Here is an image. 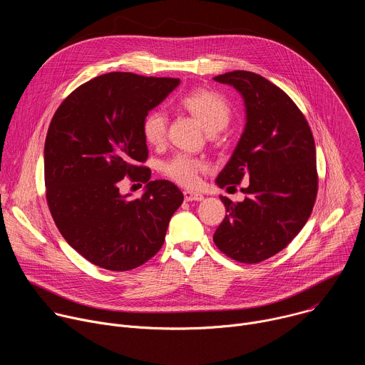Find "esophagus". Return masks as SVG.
<instances>
[{
    "mask_svg": "<svg viewBox=\"0 0 365 365\" xmlns=\"http://www.w3.org/2000/svg\"><path fill=\"white\" fill-rule=\"evenodd\" d=\"M185 200L186 202H195V200H203V195L196 193V192H190V190H185L183 192Z\"/></svg>",
    "mask_w": 365,
    "mask_h": 365,
    "instance_id": "esophagus-1",
    "label": "esophagus"
}]
</instances>
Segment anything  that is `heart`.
Listing matches in <instances>:
<instances>
[{"mask_svg": "<svg viewBox=\"0 0 365 365\" xmlns=\"http://www.w3.org/2000/svg\"><path fill=\"white\" fill-rule=\"evenodd\" d=\"M186 108L207 133H218L227 127L231 111L227 101L211 91H196L185 96L182 101ZM168 133V115L162 110L151 111L143 121L144 140L151 145H160ZM163 173L182 186H195L199 180V173L206 169V165L187 154H176L175 158L163 163Z\"/></svg>", "mask_w": 365, "mask_h": 365, "instance_id": "b5f03b06", "label": "heart"}]
</instances>
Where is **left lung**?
<instances>
[{"instance_id": "1", "label": "left lung", "mask_w": 365, "mask_h": 365, "mask_svg": "<svg viewBox=\"0 0 365 365\" xmlns=\"http://www.w3.org/2000/svg\"><path fill=\"white\" fill-rule=\"evenodd\" d=\"M214 81L232 86L245 108L244 131L215 183L228 189L250 179L242 202L221 196L228 214L214 241L240 263H259L282 251L310 217L318 192L315 141L296 103L266 78L234 71Z\"/></svg>"}]
</instances>
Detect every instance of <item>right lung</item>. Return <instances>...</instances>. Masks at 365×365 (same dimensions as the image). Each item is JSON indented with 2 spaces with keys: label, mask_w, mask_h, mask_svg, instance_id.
<instances>
[{
  "label": "right lung",
  "mask_w": 365,
  "mask_h": 365,
  "mask_svg": "<svg viewBox=\"0 0 365 365\" xmlns=\"http://www.w3.org/2000/svg\"><path fill=\"white\" fill-rule=\"evenodd\" d=\"M173 78L128 72L96 76L58 108L44 143L46 199L63 238L92 264L133 270L158 252L183 193L150 180L140 166L148 150L143 121L179 86ZM130 175L148 185L133 200L120 193Z\"/></svg>",
  "instance_id": "right-lung-1"
}]
</instances>
